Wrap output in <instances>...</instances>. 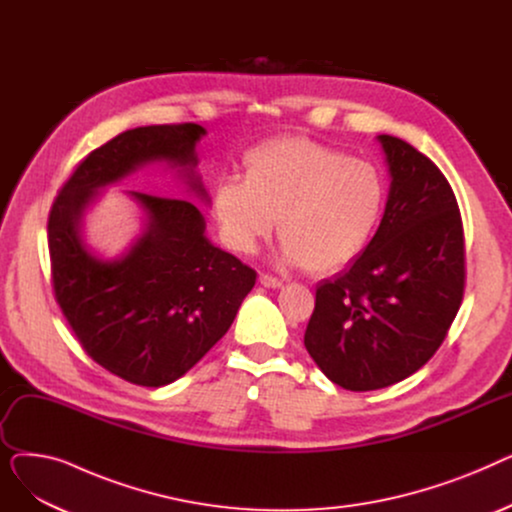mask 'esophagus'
<instances>
[{"label": "esophagus", "mask_w": 512, "mask_h": 512, "mask_svg": "<svg viewBox=\"0 0 512 512\" xmlns=\"http://www.w3.org/2000/svg\"><path fill=\"white\" fill-rule=\"evenodd\" d=\"M259 282H261V286H265V288H282V280H278V278H274V276H267V274H261L259 276Z\"/></svg>", "instance_id": "1"}]
</instances>
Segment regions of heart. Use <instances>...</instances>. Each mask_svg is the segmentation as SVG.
I'll use <instances>...</instances> for the list:
<instances>
[{"instance_id": "b5f03b06", "label": "heart", "mask_w": 512, "mask_h": 512, "mask_svg": "<svg viewBox=\"0 0 512 512\" xmlns=\"http://www.w3.org/2000/svg\"><path fill=\"white\" fill-rule=\"evenodd\" d=\"M386 197V180L369 161L284 137L249 151L245 180H222L213 209L234 251L255 253L280 218V263L326 274L367 249Z\"/></svg>"}]
</instances>
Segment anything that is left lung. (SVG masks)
<instances>
[{
	"instance_id": "left-lung-1",
	"label": "left lung",
	"mask_w": 512,
	"mask_h": 512,
	"mask_svg": "<svg viewBox=\"0 0 512 512\" xmlns=\"http://www.w3.org/2000/svg\"><path fill=\"white\" fill-rule=\"evenodd\" d=\"M390 191L367 249L317 284L305 346L328 380L367 392L402 382L446 338L465 290L461 211L444 174L380 134Z\"/></svg>"
}]
</instances>
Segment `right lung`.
I'll list each match as a JSON object with an SVG mask.
<instances>
[{
	"label": "right lung",
	"mask_w": 512,
	"mask_h": 512,
	"mask_svg": "<svg viewBox=\"0 0 512 512\" xmlns=\"http://www.w3.org/2000/svg\"><path fill=\"white\" fill-rule=\"evenodd\" d=\"M199 124L130 128L89 153L53 201L47 238L56 299L87 355L118 378L147 388L176 382L218 342L257 274L215 247L197 172ZM161 163L186 200L127 196L142 209V232L116 258L86 242L84 218L107 185Z\"/></svg>",
	"instance_id": "right-lung-1"
}]
</instances>
